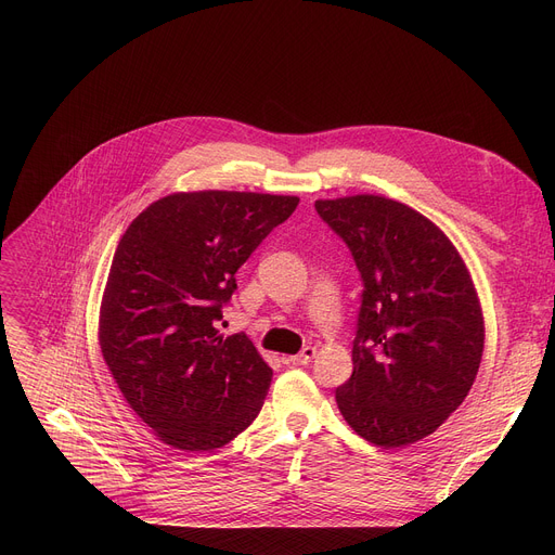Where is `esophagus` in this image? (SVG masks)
I'll return each instance as SVG.
<instances>
[{"label":"esophagus","mask_w":555,"mask_h":555,"mask_svg":"<svg viewBox=\"0 0 555 555\" xmlns=\"http://www.w3.org/2000/svg\"><path fill=\"white\" fill-rule=\"evenodd\" d=\"M314 348L312 346H306V348H301V353L299 356H295V358H287V362H293V364H297V366H306V364H310L312 362V358H314Z\"/></svg>","instance_id":"34e87169"}]
</instances>
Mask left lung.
Masks as SVG:
<instances>
[{
	"instance_id": "left-lung-1",
	"label": "left lung",
	"mask_w": 555,
	"mask_h": 555,
	"mask_svg": "<svg viewBox=\"0 0 555 555\" xmlns=\"http://www.w3.org/2000/svg\"><path fill=\"white\" fill-rule=\"evenodd\" d=\"M351 251L362 299L353 373L337 387L344 421L362 439L410 446L468 396L483 353V317L468 270L446 233L380 195L317 199Z\"/></svg>"
}]
</instances>
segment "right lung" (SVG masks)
<instances>
[{
	"label": "right lung",
	"mask_w": 555,
	"mask_h": 555,
	"mask_svg": "<svg viewBox=\"0 0 555 555\" xmlns=\"http://www.w3.org/2000/svg\"><path fill=\"white\" fill-rule=\"evenodd\" d=\"M297 204L270 193H175L126 229L99 341L124 398L164 443L216 450L258 416L272 369L245 333L222 337L218 322L238 268Z\"/></svg>",
	"instance_id": "obj_1"
}]
</instances>
